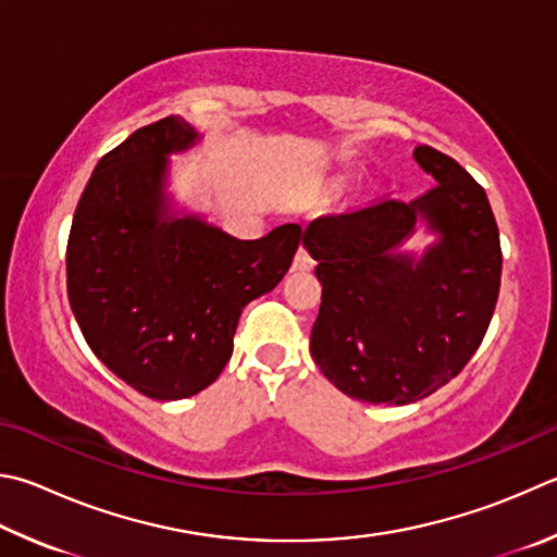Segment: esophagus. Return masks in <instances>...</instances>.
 Wrapping results in <instances>:
<instances>
[{
  "mask_svg": "<svg viewBox=\"0 0 557 557\" xmlns=\"http://www.w3.org/2000/svg\"><path fill=\"white\" fill-rule=\"evenodd\" d=\"M313 262H317V260H313L311 252H309L305 246H301V248L297 250V256H295V268H297V270H311Z\"/></svg>",
  "mask_w": 557,
  "mask_h": 557,
  "instance_id": "esophagus-1",
  "label": "esophagus"
}]
</instances>
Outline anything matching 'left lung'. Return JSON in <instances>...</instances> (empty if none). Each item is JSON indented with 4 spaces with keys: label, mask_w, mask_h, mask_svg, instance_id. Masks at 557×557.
Segmentation results:
<instances>
[{
    "label": "left lung",
    "mask_w": 557,
    "mask_h": 557,
    "mask_svg": "<svg viewBox=\"0 0 557 557\" xmlns=\"http://www.w3.org/2000/svg\"><path fill=\"white\" fill-rule=\"evenodd\" d=\"M413 158L436 180L423 195L323 214L305 231L323 287L311 358L370 404L419 401L458 377L499 297V228L484 189L436 148L417 146ZM419 215L442 238L413 261L393 248Z\"/></svg>",
    "instance_id": "8db88e82"
}]
</instances>
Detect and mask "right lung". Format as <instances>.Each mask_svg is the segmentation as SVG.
<instances>
[{
	"instance_id": "obj_1",
	"label": "right lung",
	"mask_w": 557,
	"mask_h": 557,
	"mask_svg": "<svg viewBox=\"0 0 557 557\" xmlns=\"http://www.w3.org/2000/svg\"><path fill=\"white\" fill-rule=\"evenodd\" d=\"M165 116L99 160L67 238V299L95 356L150 399L201 392L226 368L238 317L285 277L301 226L238 240L197 216L168 219V153L195 144Z\"/></svg>"
}]
</instances>
